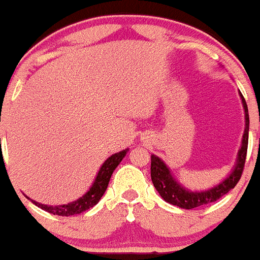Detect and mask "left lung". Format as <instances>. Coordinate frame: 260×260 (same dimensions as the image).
I'll return each instance as SVG.
<instances>
[{"instance_id":"1","label":"left lung","mask_w":260,"mask_h":260,"mask_svg":"<svg viewBox=\"0 0 260 260\" xmlns=\"http://www.w3.org/2000/svg\"><path fill=\"white\" fill-rule=\"evenodd\" d=\"M242 106L245 111V131L242 136L241 147L239 150L236 159V166L234 167L231 173L225 177L219 185L209 188L207 191H191L179 183L171 173V169L167 167L163 160L157 157L156 155H151V179L154 187L159 192V195L167 201V203L176 205V207L183 208V209H193V208L207 205V204L217 201L223 195L229 192L230 190L237 185V182L241 178L242 171H244L245 159H246L247 141H249V111H247L246 101L240 92Z\"/></svg>"}]
</instances>
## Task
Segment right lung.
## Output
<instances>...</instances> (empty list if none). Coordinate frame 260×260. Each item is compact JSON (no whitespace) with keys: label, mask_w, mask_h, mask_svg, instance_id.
<instances>
[{"label":"right lung","mask_w":260,"mask_h":260,"mask_svg":"<svg viewBox=\"0 0 260 260\" xmlns=\"http://www.w3.org/2000/svg\"><path fill=\"white\" fill-rule=\"evenodd\" d=\"M127 152L128 149H125L123 150V151L116 152V154H113L111 156H109L108 159L105 160V163L101 166L100 171L97 173L96 178H94L93 183H92V186L89 187V190L87 191L82 198H79L78 200L72 201V203L69 204H64V205H57V207L45 205V204H40L35 200H31V203L36 204V205H37L38 208H41V209L51 213V214L61 215V217H69V215L81 214V213L86 212L89 208L94 207V205L100 201V199L103 198L106 188H108L111 174H113V172L115 171V168L119 166V163L122 161L123 157L125 156Z\"/></svg>","instance_id":"obj_1"}]
</instances>
